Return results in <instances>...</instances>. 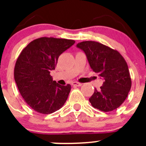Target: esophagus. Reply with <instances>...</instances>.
I'll return each mask as SVG.
<instances>
[{
    "instance_id": "34e87169",
    "label": "esophagus",
    "mask_w": 146,
    "mask_h": 146,
    "mask_svg": "<svg viewBox=\"0 0 146 146\" xmlns=\"http://www.w3.org/2000/svg\"><path fill=\"white\" fill-rule=\"evenodd\" d=\"M72 85H73V86L80 87L82 85V83H80V82H73V83H72Z\"/></svg>"
}]
</instances>
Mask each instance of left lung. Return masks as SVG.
I'll return each instance as SVG.
<instances>
[{
    "label": "left lung",
    "instance_id": "8db88e82",
    "mask_svg": "<svg viewBox=\"0 0 146 146\" xmlns=\"http://www.w3.org/2000/svg\"><path fill=\"white\" fill-rule=\"evenodd\" d=\"M85 53L94 72L104 81L100 90L95 89L89 101L98 110L107 112L120 107L131 88L127 63L118 51L95 41H85L77 44Z\"/></svg>",
    "mask_w": 146,
    "mask_h": 146
}]
</instances>
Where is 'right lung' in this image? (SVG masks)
<instances>
[{"label": "right lung", "instance_id": "1", "mask_svg": "<svg viewBox=\"0 0 146 146\" xmlns=\"http://www.w3.org/2000/svg\"><path fill=\"white\" fill-rule=\"evenodd\" d=\"M75 42L40 37L28 44L19 55L15 66V80L23 100L35 111L51 114L66 102L71 86L53 80L50 71L55 69L59 56Z\"/></svg>", "mask_w": 146, "mask_h": 146}]
</instances>
